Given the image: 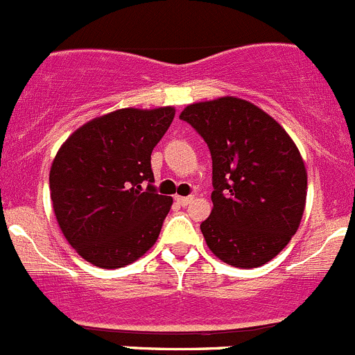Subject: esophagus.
I'll return each instance as SVG.
<instances>
[{"instance_id":"esophagus-1","label":"esophagus","mask_w":355,"mask_h":355,"mask_svg":"<svg viewBox=\"0 0 355 355\" xmlns=\"http://www.w3.org/2000/svg\"><path fill=\"white\" fill-rule=\"evenodd\" d=\"M174 200H176V203H178V205H181V207H186V205H188L189 202H191V200H193V196H191V195H189V196H176V198H174Z\"/></svg>"}]
</instances>
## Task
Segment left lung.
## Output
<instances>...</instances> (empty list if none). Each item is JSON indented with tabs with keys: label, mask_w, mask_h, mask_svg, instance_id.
I'll return each mask as SVG.
<instances>
[{
	"label": "left lung",
	"mask_w": 355,
	"mask_h": 355,
	"mask_svg": "<svg viewBox=\"0 0 355 355\" xmlns=\"http://www.w3.org/2000/svg\"><path fill=\"white\" fill-rule=\"evenodd\" d=\"M179 119L202 136L212 157L214 209L200 224L212 254L241 269L269 262L304 214L307 173L295 143L240 98L193 103Z\"/></svg>",
	"instance_id": "obj_1"
}]
</instances>
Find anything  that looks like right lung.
<instances>
[{
	"mask_svg": "<svg viewBox=\"0 0 355 355\" xmlns=\"http://www.w3.org/2000/svg\"><path fill=\"white\" fill-rule=\"evenodd\" d=\"M174 108H122L77 129L50 171L63 236L91 264L117 269L153 247L173 198L159 195L152 152Z\"/></svg>",
	"mask_w": 355,
	"mask_h": 355,
	"instance_id": "right-lung-1",
	"label": "right lung"
}]
</instances>
